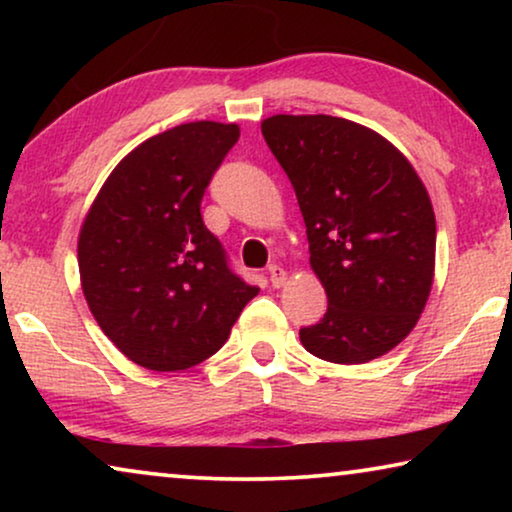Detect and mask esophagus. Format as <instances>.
Here are the masks:
<instances>
[{
    "mask_svg": "<svg viewBox=\"0 0 512 512\" xmlns=\"http://www.w3.org/2000/svg\"><path fill=\"white\" fill-rule=\"evenodd\" d=\"M268 275H270V284L275 286V289H279V286H284V282H286V270L282 268V265L272 263L270 268H268Z\"/></svg>",
    "mask_w": 512,
    "mask_h": 512,
    "instance_id": "obj_1",
    "label": "esophagus"
}]
</instances>
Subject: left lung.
Returning a JSON list of instances; mask_svg holds the SVG:
<instances>
[{
  "label": "left lung",
  "instance_id": "left-lung-1",
  "mask_svg": "<svg viewBox=\"0 0 512 512\" xmlns=\"http://www.w3.org/2000/svg\"><path fill=\"white\" fill-rule=\"evenodd\" d=\"M261 130L296 191L328 298L300 342L347 366L387 354L431 293L436 216L422 179L394 144L347 118L279 114Z\"/></svg>",
  "mask_w": 512,
  "mask_h": 512
}]
</instances>
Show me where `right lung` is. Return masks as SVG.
Returning a JSON list of instances; mask_svg holds the SVG:
<instances>
[{
    "mask_svg": "<svg viewBox=\"0 0 512 512\" xmlns=\"http://www.w3.org/2000/svg\"><path fill=\"white\" fill-rule=\"evenodd\" d=\"M240 139L198 121L130 151L104 181L79 235L83 296L137 366L170 373L219 352L258 286L233 272L200 202Z\"/></svg>",
    "mask_w": 512,
    "mask_h": 512,
    "instance_id": "obj_1",
    "label": "right lung"
}]
</instances>
